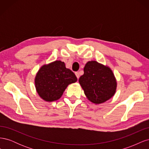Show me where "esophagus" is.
Instances as JSON below:
<instances>
[{
	"instance_id": "obj_1",
	"label": "esophagus",
	"mask_w": 149,
	"mask_h": 149,
	"mask_svg": "<svg viewBox=\"0 0 149 149\" xmlns=\"http://www.w3.org/2000/svg\"><path fill=\"white\" fill-rule=\"evenodd\" d=\"M75 74L76 76V77H77V78L79 79V74L78 72H75Z\"/></svg>"
}]
</instances>
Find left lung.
Listing matches in <instances>:
<instances>
[{"mask_svg": "<svg viewBox=\"0 0 149 149\" xmlns=\"http://www.w3.org/2000/svg\"><path fill=\"white\" fill-rule=\"evenodd\" d=\"M79 83L88 100L96 104L106 102L114 95L117 82L114 73L108 66L96 61H88Z\"/></svg>", "mask_w": 149, "mask_h": 149, "instance_id": "obj_1", "label": "left lung"}]
</instances>
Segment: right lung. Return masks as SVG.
<instances>
[{"instance_id":"add662e5","label":"right lung","mask_w":149,"mask_h":149,"mask_svg":"<svg viewBox=\"0 0 149 149\" xmlns=\"http://www.w3.org/2000/svg\"><path fill=\"white\" fill-rule=\"evenodd\" d=\"M76 81L74 73L66 68L64 62L55 61L40 68L35 84L39 96L45 101L52 102L59 100L68 86Z\"/></svg>"}]
</instances>
